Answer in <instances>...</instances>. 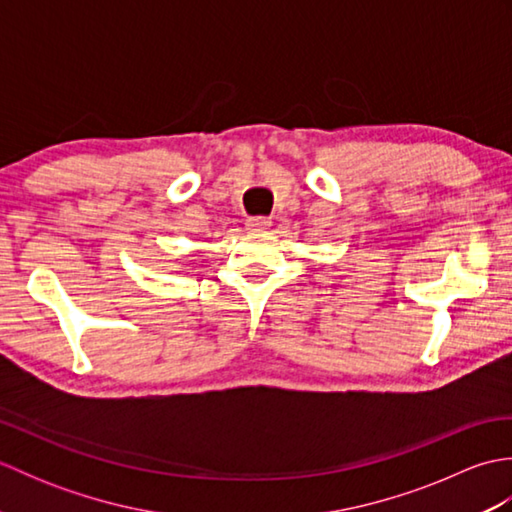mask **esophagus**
Here are the masks:
<instances>
[{"label": "esophagus", "instance_id": "obj_1", "mask_svg": "<svg viewBox=\"0 0 512 512\" xmlns=\"http://www.w3.org/2000/svg\"><path fill=\"white\" fill-rule=\"evenodd\" d=\"M270 224H273V222H270L268 217H248V220H246V228L250 233H266Z\"/></svg>", "mask_w": 512, "mask_h": 512}]
</instances>
